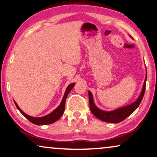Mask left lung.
Returning <instances> with one entry per match:
<instances>
[{"instance_id": "obj_1", "label": "left lung", "mask_w": 157, "mask_h": 157, "mask_svg": "<svg viewBox=\"0 0 157 157\" xmlns=\"http://www.w3.org/2000/svg\"><path fill=\"white\" fill-rule=\"evenodd\" d=\"M146 81H147V78H146L145 82L144 83L143 89H142L141 95H140L136 101L128 106L115 110L113 111H103V110H100L99 108L96 107L95 104H94L92 93L89 91V103L90 108L92 113H93L95 117H97L98 119H100V120L103 121H105V122L116 123H116H119L121 122V121H124V119H126L128 116H130L133 112H134L135 110L139 107L140 103H141V100L143 99L144 93H145Z\"/></svg>"}]
</instances>
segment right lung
Listing matches in <instances>:
<instances>
[{"label":"right lung","mask_w":157,"mask_h":157,"mask_svg":"<svg viewBox=\"0 0 157 157\" xmlns=\"http://www.w3.org/2000/svg\"><path fill=\"white\" fill-rule=\"evenodd\" d=\"M74 86H75V83H72V84H70L67 87V88L66 89L65 93H64V95L63 98H62V100L61 103H60L59 107H58L57 108H56V109L54 110L53 112H52L50 114L47 115V116H46L41 117V118H34V117H31V116H28V115L23 112L22 110H21L19 108H18V105L16 104L15 101H14V103H15V105L16 107H17L18 110H19V111L23 114V116L26 117V118L28 119L30 122L32 123V124H36V125L51 124H53V123L55 122V121H57V120H59V119L61 118V116H62V115H63L64 111V108H65V102H66L67 96L69 93H70V92L71 91V90L72 89V87Z\"/></svg>","instance_id":"right-lung-1"}]
</instances>
